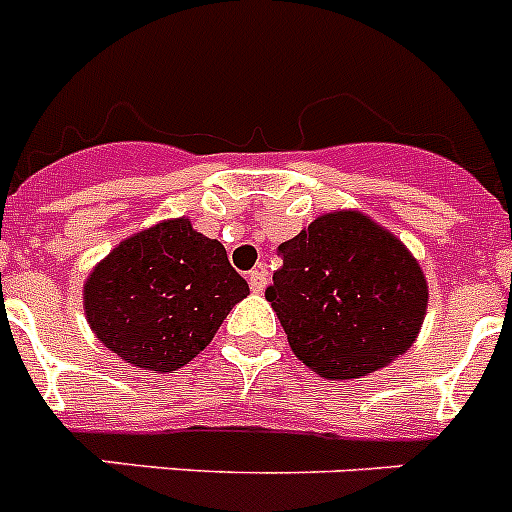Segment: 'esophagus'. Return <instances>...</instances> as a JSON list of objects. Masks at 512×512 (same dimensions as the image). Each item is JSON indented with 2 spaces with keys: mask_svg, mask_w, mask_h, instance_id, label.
<instances>
[{
  "mask_svg": "<svg viewBox=\"0 0 512 512\" xmlns=\"http://www.w3.org/2000/svg\"><path fill=\"white\" fill-rule=\"evenodd\" d=\"M266 282H269V274H266V269H253L251 274H248V284H251V292H264L266 289Z\"/></svg>",
  "mask_w": 512,
  "mask_h": 512,
  "instance_id": "34e87169",
  "label": "esophagus"
}]
</instances>
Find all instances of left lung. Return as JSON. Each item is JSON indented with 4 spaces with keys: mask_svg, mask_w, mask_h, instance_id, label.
Returning a JSON list of instances; mask_svg holds the SVG:
<instances>
[{
    "mask_svg": "<svg viewBox=\"0 0 512 512\" xmlns=\"http://www.w3.org/2000/svg\"><path fill=\"white\" fill-rule=\"evenodd\" d=\"M279 256L266 300L302 364L328 379H359L413 346L428 284L390 230L356 210L328 212Z\"/></svg>",
    "mask_w": 512,
    "mask_h": 512,
    "instance_id": "obj_1",
    "label": "left lung"
}]
</instances>
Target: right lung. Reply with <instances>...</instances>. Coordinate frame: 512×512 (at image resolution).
<instances>
[{"label":"right lung","mask_w":512,"mask_h":512,"mask_svg":"<svg viewBox=\"0 0 512 512\" xmlns=\"http://www.w3.org/2000/svg\"><path fill=\"white\" fill-rule=\"evenodd\" d=\"M246 295L223 243L176 217L130 235L94 266L84 312L112 354L164 374L200 354Z\"/></svg>","instance_id":"add662e5"}]
</instances>
